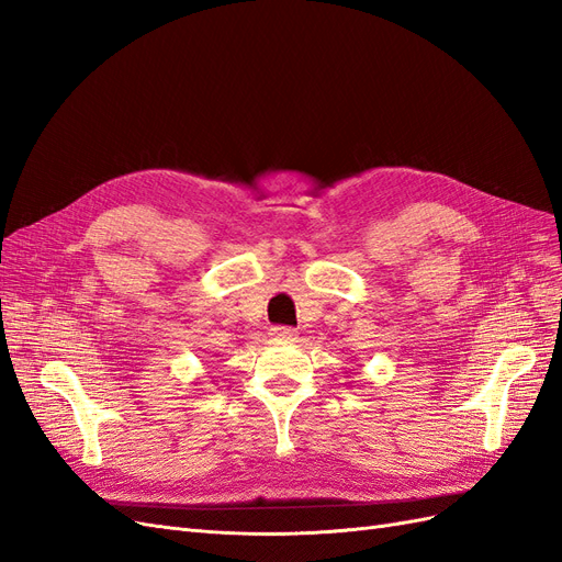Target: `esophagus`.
<instances>
[{
    "instance_id": "esophagus-1",
    "label": "esophagus",
    "mask_w": 562,
    "mask_h": 562,
    "mask_svg": "<svg viewBox=\"0 0 562 562\" xmlns=\"http://www.w3.org/2000/svg\"><path fill=\"white\" fill-rule=\"evenodd\" d=\"M271 337L277 339V342H295V337H297V333L293 330V328H285V326H277V328H271V333H269Z\"/></svg>"
}]
</instances>
